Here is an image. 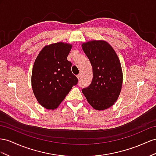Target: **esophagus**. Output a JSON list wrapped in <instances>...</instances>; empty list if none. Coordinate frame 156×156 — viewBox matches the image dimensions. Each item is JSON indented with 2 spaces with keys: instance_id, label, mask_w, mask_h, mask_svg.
Returning a JSON list of instances; mask_svg holds the SVG:
<instances>
[{
  "instance_id": "obj_1",
  "label": "esophagus",
  "mask_w": 156,
  "mask_h": 156,
  "mask_svg": "<svg viewBox=\"0 0 156 156\" xmlns=\"http://www.w3.org/2000/svg\"><path fill=\"white\" fill-rule=\"evenodd\" d=\"M77 78L78 80H80L81 78V74H79L78 75H77Z\"/></svg>"
}]
</instances>
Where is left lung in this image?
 <instances>
[{"instance_id": "obj_1", "label": "left lung", "mask_w": 156, "mask_h": 156, "mask_svg": "<svg viewBox=\"0 0 156 156\" xmlns=\"http://www.w3.org/2000/svg\"><path fill=\"white\" fill-rule=\"evenodd\" d=\"M82 49L92 66L91 84L82 93L94 109L101 111L113 105L121 93L122 71L117 53L103 40L82 44Z\"/></svg>"}]
</instances>
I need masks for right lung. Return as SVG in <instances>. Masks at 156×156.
<instances>
[{
	"label": "right lung",
	"mask_w": 156,
	"mask_h": 156,
	"mask_svg": "<svg viewBox=\"0 0 156 156\" xmlns=\"http://www.w3.org/2000/svg\"><path fill=\"white\" fill-rule=\"evenodd\" d=\"M71 49L69 43L51 44L44 47L35 59L31 86L37 101L45 109L57 108L78 82L67 60Z\"/></svg>",
	"instance_id": "1"
}]
</instances>
